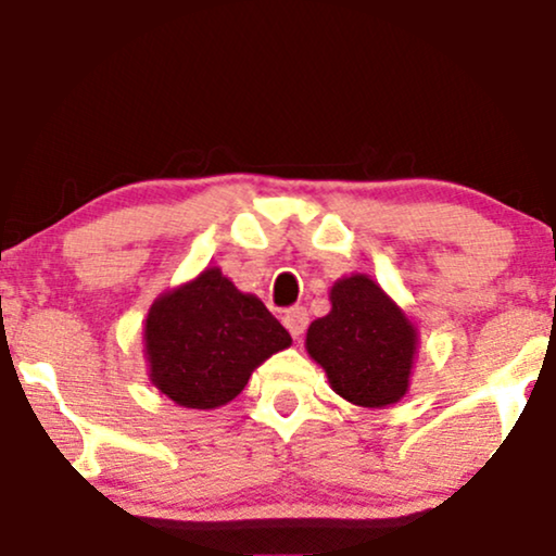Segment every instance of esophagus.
Returning a JSON list of instances; mask_svg holds the SVG:
<instances>
[{"label": "esophagus", "mask_w": 556, "mask_h": 556, "mask_svg": "<svg viewBox=\"0 0 556 556\" xmlns=\"http://www.w3.org/2000/svg\"><path fill=\"white\" fill-rule=\"evenodd\" d=\"M282 321H285L287 331H290V334L295 337V340H300V337H303L305 327H308V311H305V308H290L285 314Z\"/></svg>", "instance_id": "obj_1"}]
</instances>
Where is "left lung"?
I'll use <instances>...</instances> for the list:
<instances>
[{
    "mask_svg": "<svg viewBox=\"0 0 556 556\" xmlns=\"http://www.w3.org/2000/svg\"><path fill=\"white\" fill-rule=\"evenodd\" d=\"M331 311L305 334V350L340 397L361 407H389L410 389L418 329L368 274L337 279Z\"/></svg>",
    "mask_w": 556,
    "mask_h": 556,
    "instance_id": "obj_1",
    "label": "left lung"
}]
</instances>
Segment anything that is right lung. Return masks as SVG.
Wrapping results in <instances>:
<instances>
[{
  "label": "right lung",
  "mask_w": 556,
  "mask_h": 556,
  "mask_svg": "<svg viewBox=\"0 0 556 556\" xmlns=\"http://www.w3.org/2000/svg\"><path fill=\"white\" fill-rule=\"evenodd\" d=\"M290 344V331L219 266L162 292L143 324L151 384L193 410L232 402L261 363Z\"/></svg>",
  "instance_id": "right-lung-1"
}]
</instances>
